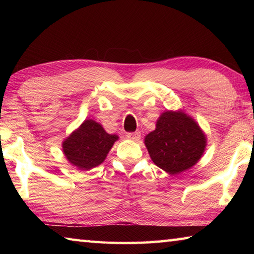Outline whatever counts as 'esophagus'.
I'll return each instance as SVG.
<instances>
[{"instance_id": "1", "label": "esophagus", "mask_w": 254, "mask_h": 254, "mask_svg": "<svg viewBox=\"0 0 254 254\" xmlns=\"http://www.w3.org/2000/svg\"><path fill=\"white\" fill-rule=\"evenodd\" d=\"M127 139H130L132 141H139L140 137H141V133L139 131L136 132H131V133H127Z\"/></svg>"}]
</instances>
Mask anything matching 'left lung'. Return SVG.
Returning <instances> with one entry per match:
<instances>
[{
  "label": "left lung",
  "instance_id": "8db88e82",
  "mask_svg": "<svg viewBox=\"0 0 254 254\" xmlns=\"http://www.w3.org/2000/svg\"><path fill=\"white\" fill-rule=\"evenodd\" d=\"M206 135L194 119L182 111H166L156 130L144 137V144L154 165L170 175L191 168L203 156Z\"/></svg>",
  "mask_w": 254,
  "mask_h": 254
}]
</instances>
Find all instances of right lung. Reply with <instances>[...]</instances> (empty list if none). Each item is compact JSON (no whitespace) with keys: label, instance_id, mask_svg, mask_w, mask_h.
Returning <instances> with one entry per match:
<instances>
[{"label":"right lung","instance_id":"right-lung-1","mask_svg":"<svg viewBox=\"0 0 254 254\" xmlns=\"http://www.w3.org/2000/svg\"><path fill=\"white\" fill-rule=\"evenodd\" d=\"M118 135L109 134L100 123L85 120L63 142L67 160L79 170H89L105 160Z\"/></svg>","mask_w":254,"mask_h":254}]
</instances>
